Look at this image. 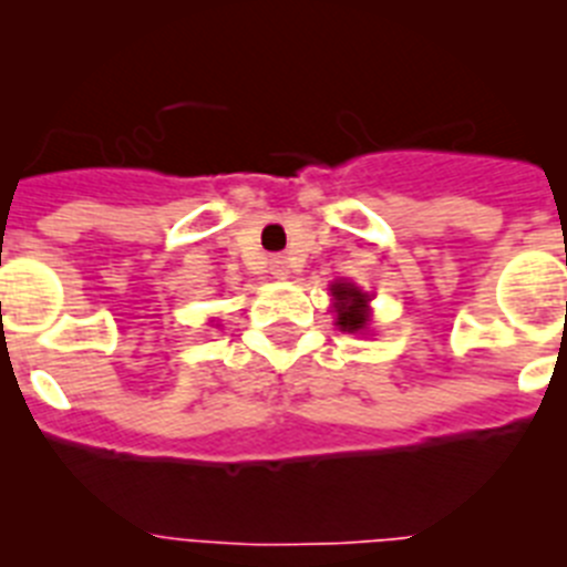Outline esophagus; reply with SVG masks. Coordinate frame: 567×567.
<instances>
[{
  "instance_id": "1",
  "label": "esophagus",
  "mask_w": 567,
  "mask_h": 567,
  "mask_svg": "<svg viewBox=\"0 0 567 567\" xmlns=\"http://www.w3.org/2000/svg\"><path fill=\"white\" fill-rule=\"evenodd\" d=\"M269 269H272L275 278H289V260L284 258V255H272V258H269Z\"/></svg>"
}]
</instances>
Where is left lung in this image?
Listing matches in <instances>:
<instances>
[{
  "label": "left lung",
  "instance_id": "obj_1",
  "mask_svg": "<svg viewBox=\"0 0 567 567\" xmlns=\"http://www.w3.org/2000/svg\"><path fill=\"white\" fill-rule=\"evenodd\" d=\"M332 298L338 300V327L343 332H360V329H365V320H369L365 300H369V295H363L352 284H332Z\"/></svg>",
  "mask_w": 567,
  "mask_h": 567
}]
</instances>
